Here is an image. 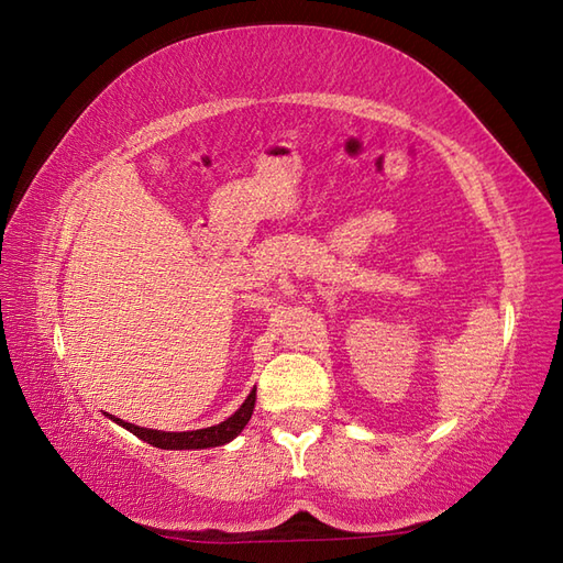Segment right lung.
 Here are the masks:
<instances>
[{
    "instance_id": "add662e5",
    "label": "right lung",
    "mask_w": 563,
    "mask_h": 563,
    "mask_svg": "<svg viewBox=\"0 0 563 563\" xmlns=\"http://www.w3.org/2000/svg\"><path fill=\"white\" fill-rule=\"evenodd\" d=\"M254 404H256V389L249 394L246 401L242 404V409H239L234 416L227 418V421H222L218 426H210V428L188 430V433H162V430H150V428L125 423L115 416H111V418L115 423H121L123 428L130 430V433L137 435L140 440L150 442V445H154V448H162V450H206V448L224 445V442H230L239 433H242L244 426L249 423L251 413H254Z\"/></svg>"
}]
</instances>
